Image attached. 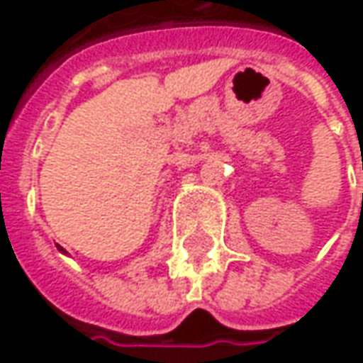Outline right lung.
Instances as JSON below:
<instances>
[{
  "label": "right lung",
  "mask_w": 363,
  "mask_h": 363,
  "mask_svg": "<svg viewBox=\"0 0 363 363\" xmlns=\"http://www.w3.org/2000/svg\"><path fill=\"white\" fill-rule=\"evenodd\" d=\"M60 250H64V248H60Z\"/></svg>",
  "instance_id": "add662e5"
}]
</instances>
